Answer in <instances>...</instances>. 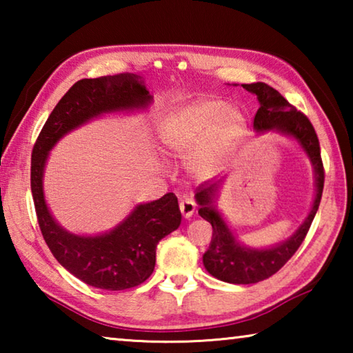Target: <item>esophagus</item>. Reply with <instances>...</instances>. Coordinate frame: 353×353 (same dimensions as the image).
Returning <instances> with one entry per match:
<instances>
[{
  "instance_id": "34e87169",
  "label": "esophagus",
  "mask_w": 353,
  "mask_h": 353,
  "mask_svg": "<svg viewBox=\"0 0 353 353\" xmlns=\"http://www.w3.org/2000/svg\"><path fill=\"white\" fill-rule=\"evenodd\" d=\"M179 207H181V212H182V214H183V218H191V216H193L194 210H196L194 201L190 199V198L182 199L181 204H179Z\"/></svg>"
}]
</instances>
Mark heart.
Listing matches in <instances>:
<instances>
[{"mask_svg":"<svg viewBox=\"0 0 353 353\" xmlns=\"http://www.w3.org/2000/svg\"><path fill=\"white\" fill-rule=\"evenodd\" d=\"M246 128V118L224 101L207 98L176 107L160 124L159 137L170 154L188 157L194 177L210 179L224 168Z\"/></svg>","mask_w":353,"mask_h":353,"instance_id":"1","label":"heart"}]
</instances>
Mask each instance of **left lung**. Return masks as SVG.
<instances>
[{
    "label": "left lung",
    "mask_w": 353,
    "mask_h": 353,
    "mask_svg": "<svg viewBox=\"0 0 353 353\" xmlns=\"http://www.w3.org/2000/svg\"><path fill=\"white\" fill-rule=\"evenodd\" d=\"M244 90L252 93L259 99V110L254 118L255 132H277L290 137L312 162L314 171V199L312 208L299 229L285 241L274 244L271 248H250L238 240L234 230L225 223L218 210L214 199L219 193L221 183L199 187L196 193V202L199 204V214L212 224L213 235L210 246L202 256L205 270L213 277L227 283L250 285L261 282L276 274L288 261L305 238L313 218L319 208L322 190H324V166L321 160V148L318 135L310 119L292 107L276 88L265 82L243 83Z\"/></svg>",
    "instance_id": "8db88e82"
}]
</instances>
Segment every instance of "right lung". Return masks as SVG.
<instances>
[{
    "mask_svg": "<svg viewBox=\"0 0 353 353\" xmlns=\"http://www.w3.org/2000/svg\"><path fill=\"white\" fill-rule=\"evenodd\" d=\"M152 97L141 76L121 73L77 81L48 117L35 141L31 190L39 225L56 260L83 283L99 290L134 288L151 276L159 241L181 225L174 193L137 204L121 223L98 235H77L57 223L46 204L45 166L51 149L71 130L109 113L146 110Z\"/></svg>",
    "mask_w": 353,
    "mask_h": 353,
    "instance_id": "1",
    "label": "right lung"
}]
</instances>
